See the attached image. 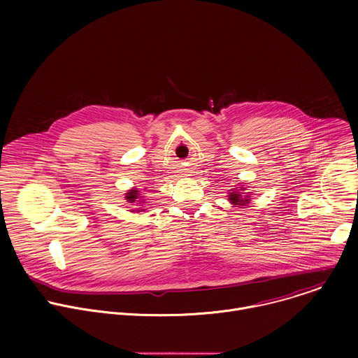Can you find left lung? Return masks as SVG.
<instances>
[{"label": "left lung", "mask_w": 358, "mask_h": 358, "mask_svg": "<svg viewBox=\"0 0 358 358\" xmlns=\"http://www.w3.org/2000/svg\"><path fill=\"white\" fill-rule=\"evenodd\" d=\"M232 203H235V206H245V202H248L246 196H242L241 192L238 191H234L229 194V198H228Z\"/></svg>", "instance_id": "left-lung-1"}]
</instances>
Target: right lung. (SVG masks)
<instances>
[{
    "instance_id": "obj_1",
    "label": "right lung",
    "mask_w": 358,
    "mask_h": 358,
    "mask_svg": "<svg viewBox=\"0 0 358 358\" xmlns=\"http://www.w3.org/2000/svg\"><path fill=\"white\" fill-rule=\"evenodd\" d=\"M137 198H138V191H137V189H131L130 192L126 194V199H127L129 202H134Z\"/></svg>"
}]
</instances>
